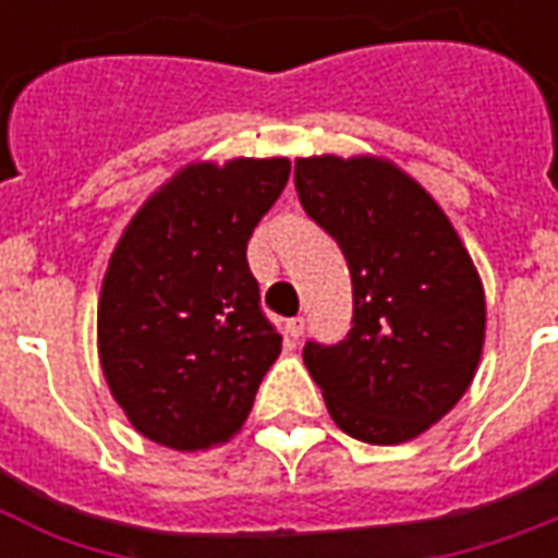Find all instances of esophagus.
<instances>
[{
	"instance_id": "1",
	"label": "esophagus",
	"mask_w": 558,
	"mask_h": 558,
	"mask_svg": "<svg viewBox=\"0 0 558 558\" xmlns=\"http://www.w3.org/2000/svg\"><path fill=\"white\" fill-rule=\"evenodd\" d=\"M287 335H290L292 340H299L304 335V316H292V319H287Z\"/></svg>"
}]
</instances>
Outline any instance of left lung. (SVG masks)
<instances>
[{
	"mask_svg": "<svg viewBox=\"0 0 558 558\" xmlns=\"http://www.w3.org/2000/svg\"><path fill=\"white\" fill-rule=\"evenodd\" d=\"M295 191L352 275L350 335L307 343L304 364L340 430L410 442L475 379L487 326L478 268L439 203L391 160L299 158Z\"/></svg>",
	"mask_w": 558,
	"mask_h": 558,
	"instance_id": "1",
	"label": "left lung"
}]
</instances>
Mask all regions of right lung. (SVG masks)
I'll use <instances>...</instances> for the list:
<instances>
[{"instance_id": "add662e5", "label": "right lung", "mask_w": 558, "mask_h": 558, "mask_svg": "<svg viewBox=\"0 0 558 558\" xmlns=\"http://www.w3.org/2000/svg\"><path fill=\"white\" fill-rule=\"evenodd\" d=\"M290 158L196 160L160 184L116 242L98 299V359L134 430L199 451L242 430L280 355L247 239Z\"/></svg>"}]
</instances>
